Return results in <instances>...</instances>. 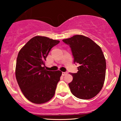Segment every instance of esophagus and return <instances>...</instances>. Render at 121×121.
I'll return each instance as SVG.
<instances>
[{"mask_svg":"<svg viewBox=\"0 0 121 121\" xmlns=\"http://www.w3.org/2000/svg\"><path fill=\"white\" fill-rule=\"evenodd\" d=\"M68 74V72H62V75L63 76H64L65 75H67Z\"/></svg>","mask_w":121,"mask_h":121,"instance_id":"1","label":"esophagus"}]
</instances>
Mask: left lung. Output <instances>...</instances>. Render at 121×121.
<instances>
[{
    "label": "left lung",
    "mask_w": 121,
    "mask_h": 121,
    "mask_svg": "<svg viewBox=\"0 0 121 121\" xmlns=\"http://www.w3.org/2000/svg\"><path fill=\"white\" fill-rule=\"evenodd\" d=\"M63 41L70 46L74 63H78L77 73H70V91L75 97L87 100L95 97L103 87L106 63L102 49L89 37L73 36Z\"/></svg>",
    "instance_id": "left-lung-1"
}]
</instances>
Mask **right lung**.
<instances>
[{"label":"right lung","mask_w":121,"mask_h":121,"mask_svg":"<svg viewBox=\"0 0 121 121\" xmlns=\"http://www.w3.org/2000/svg\"><path fill=\"white\" fill-rule=\"evenodd\" d=\"M60 41L44 36H35L19 51L16 60V80L30 101L41 104L53 97L62 73L44 69V62L51 48Z\"/></svg>","instance_id":"add662e5"}]
</instances>
